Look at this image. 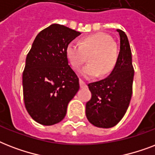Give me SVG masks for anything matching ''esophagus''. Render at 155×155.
<instances>
[{"mask_svg": "<svg viewBox=\"0 0 155 155\" xmlns=\"http://www.w3.org/2000/svg\"><path fill=\"white\" fill-rule=\"evenodd\" d=\"M80 86L81 88H84V87H87V84L84 81H83L82 80H80Z\"/></svg>", "mask_w": 155, "mask_h": 155, "instance_id": "obj_1", "label": "esophagus"}]
</instances>
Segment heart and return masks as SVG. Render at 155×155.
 Segmentation results:
<instances>
[{
    "label": "heart",
    "mask_w": 155,
    "mask_h": 155,
    "mask_svg": "<svg viewBox=\"0 0 155 155\" xmlns=\"http://www.w3.org/2000/svg\"><path fill=\"white\" fill-rule=\"evenodd\" d=\"M66 55L75 71L82 67L88 56L89 64L83 68L81 75L86 78H93L98 75L100 77H105L115 69L118 50L109 35L97 33L86 36L80 42H69L66 48Z\"/></svg>",
    "instance_id": "b5f03b06"
}]
</instances>
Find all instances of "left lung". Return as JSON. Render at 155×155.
Here are the masks:
<instances>
[{"label":"left lung","instance_id":"8db88e82","mask_svg":"<svg viewBox=\"0 0 155 155\" xmlns=\"http://www.w3.org/2000/svg\"><path fill=\"white\" fill-rule=\"evenodd\" d=\"M120 52L113 71L104 80L88 84L92 98L86 104V117L99 128L115 126L126 113L133 93L134 70L128 38L121 30Z\"/></svg>","mask_w":155,"mask_h":155}]
</instances>
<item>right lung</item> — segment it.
I'll return each mask as SVG.
<instances>
[{"label":"right lung","instance_id":"add662e5","mask_svg":"<svg viewBox=\"0 0 155 155\" xmlns=\"http://www.w3.org/2000/svg\"><path fill=\"white\" fill-rule=\"evenodd\" d=\"M81 33L52 24L36 36L22 74L26 110L36 121L52 125L65 117L68 103L80 89L77 75L68 64L66 48Z\"/></svg>","mask_w":155,"mask_h":155}]
</instances>
